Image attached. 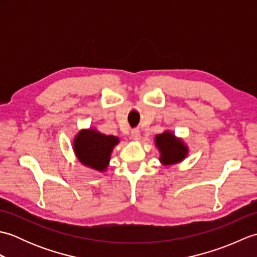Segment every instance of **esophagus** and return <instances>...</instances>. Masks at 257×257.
I'll return each mask as SVG.
<instances>
[{"instance_id":"obj_1","label":"esophagus","mask_w":257,"mask_h":257,"mask_svg":"<svg viewBox=\"0 0 257 257\" xmlns=\"http://www.w3.org/2000/svg\"><path fill=\"white\" fill-rule=\"evenodd\" d=\"M132 138L135 141H139L141 139V134H140L139 130H137V129L133 130V132H132Z\"/></svg>"}]
</instances>
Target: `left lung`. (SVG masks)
Segmentation results:
<instances>
[{"label":"left lung","instance_id":"obj_1","mask_svg":"<svg viewBox=\"0 0 257 257\" xmlns=\"http://www.w3.org/2000/svg\"><path fill=\"white\" fill-rule=\"evenodd\" d=\"M155 145L160 154L159 161L162 166L177 165L189 155L188 145L170 130H165L162 134L157 135Z\"/></svg>","mask_w":257,"mask_h":257}]
</instances>
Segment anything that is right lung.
<instances>
[{
    "mask_svg": "<svg viewBox=\"0 0 257 257\" xmlns=\"http://www.w3.org/2000/svg\"><path fill=\"white\" fill-rule=\"evenodd\" d=\"M120 143L116 136L101 134L95 127L81 129L76 134L73 141V150L84 167L95 171H107L112 150Z\"/></svg>",
    "mask_w": 257,
    "mask_h": 257,
    "instance_id": "right-lung-1",
    "label": "right lung"
}]
</instances>
